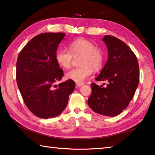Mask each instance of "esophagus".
Listing matches in <instances>:
<instances>
[{"label":"esophagus","mask_w":155,"mask_h":155,"mask_svg":"<svg viewBox=\"0 0 155 155\" xmlns=\"http://www.w3.org/2000/svg\"><path fill=\"white\" fill-rule=\"evenodd\" d=\"M84 84L82 83H76V85L77 86V87H81V86L83 85Z\"/></svg>","instance_id":"esophagus-1"}]
</instances>
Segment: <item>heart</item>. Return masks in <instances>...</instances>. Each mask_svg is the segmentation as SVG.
<instances>
[{"label": "heart", "instance_id": "obj_1", "mask_svg": "<svg viewBox=\"0 0 155 155\" xmlns=\"http://www.w3.org/2000/svg\"><path fill=\"white\" fill-rule=\"evenodd\" d=\"M69 51L59 48L55 52L57 64L64 68L71 65L73 56L80 55L79 67L72 68L65 74V78L77 83H83L90 77L94 70H99L104 61V54L102 50L94 46V44L85 39H77L68 44Z\"/></svg>", "mask_w": 155, "mask_h": 155}]
</instances>
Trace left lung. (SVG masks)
<instances>
[{
    "label": "left lung",
    "mask_w": 155,
    "mask_h": 155,
    "mask_svg": "<svg viewBox=\"0 0 155 155\" xmlns=\"http://www.w3.org/2000/svg\"><path fill=\"white\" fill-rule=\"evenodd\" d=\"M103 41L108 49V59L97 81H106L105 87L91 84L87 101L94 112L105 116L119 115L133 99L139 84L140 70L134 52L124 41L114 36L104 35Z\"/></svg>",
    "instance_id": "1"
}]
</instances>
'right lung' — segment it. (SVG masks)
Listing matches in <instances>:
<instances>
[{
    "label": "right lung",
    "instance_id": "obj_1",
    "mask_svg": "<svg viewBox=\"0 0 155 155\" xmlns=\"http://www.w3.org/2000/svg\"><path fill=\"white\" fill-rule=\"evenodd\" d=\"M64 33H44L27 44L18 57L16 81L28 109L41 118L48 119L61 114L65 109L75 83L68 80L54 85L64 76L55 60L59 44ZM55 87L57 88L54 89Z\"/></svg>",
    "mask_w": 155,
    "mask_h": 155
}]
</instances>
